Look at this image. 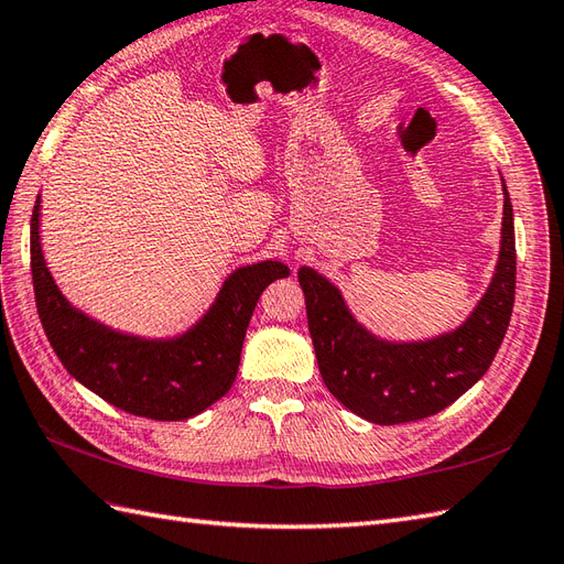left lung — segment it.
Returning <instances> with one entry per match:
<instances>
[{
    "instance_id": "obj_1",
    "label": "left lung",
    "mask_w": 564,
    "mask_h": 564,
    "mask_svg": "<svg viewBox=\"0 0 564 564\" xmlns=\"http://www.w3.org/2000/svg\"><path fill=\"white\" fill-rule=\"evenodd\" d=\"M502 230L496 273L457 328L424 340H388L355 319L338 288L300 267L307 324L322 379L340 405L391 426L438 414L488 371L514 305V219L502 181Z\"/></svg>"
}]
</instances>
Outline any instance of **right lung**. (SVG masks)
Listing matches in <instances>:
<instances>
[{
	"label": "right lung",
	"instance_id": "add662e5",
	"mask_svg": "<svg viewBox=\"0 0 564 564\" xmlns=\"http://www.w3.org/2000/svg\"><path fill=\"white\" fill-rule=\"evenodd\" d=\"M40 195L31 219V271L42 328L66 371L128 414L183 422L205 412L234 386L245 330L259 295L291 276L283 262L238 267L209 310L178 336L126 334L74 307L56 285L40 242Z\"/></svg>",
	"mask_w": 564,
	"mask_h": 564
}]
</instances>
